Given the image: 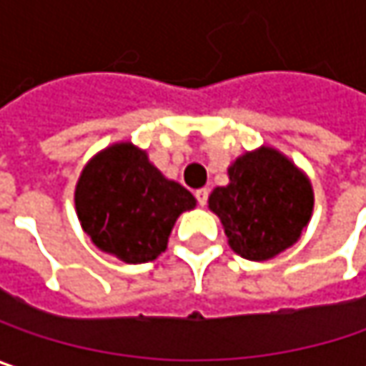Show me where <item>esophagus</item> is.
<instances>
[{
	"label": "esophagus",
	"mask_w": 366,
	"mask_h": 366,
	"mask_svg": "<svg viewBox=\"0 0 366 366\" xmlns=\"http://www.w3.org/2000/svg\"><path fill=\"white\" fill-rule=\"evenodd\" d=\"M194 197H197V203L201 204V207H204L207 201H209V190H207V188H199V190L194 192Z\"/></svg>",
	"instance_id": "obj_1"
}]
</instances>
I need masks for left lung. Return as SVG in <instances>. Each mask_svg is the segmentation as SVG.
I'll return each instance as SVG.
<instances>
[{
	"label": "left lung",
	"instance_id": "8db88e82",
	"mask_svg": "<svg viewBox=\"0 0 366 366\" xmlns=\"http://www.w3.org/2000/svg\"><path fill=\"white\" fill-rule=\"evenodd\" d=\"M229 184L209 197L229 247L250 261H267L292 247L312 213V188L296 165L275 149L238 157L227 169Z\"/></svg>",
	"mask_w": 366,
	"mask_h": 366
}]
</instances>
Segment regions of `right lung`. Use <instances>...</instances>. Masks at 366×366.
I'll use <instances>...</instances> for the list:
<instances>
[{
	"label": "right lung",
	"mask_w": 366,
	"mask_h": 366,
	"mask_svg": "<svg viewBox=\"0 0 366 366\" xmlns=\"http://www.w3.org/2000/svg\"><path fill=\"white\" fill-rule=\"evenodd\" d=\"M74 201L95 247L134 265L157 259L178 215L197 204L184 186L167 180L130 142L114 144L89 162Z\"/></svg>",
	"instance_id": "obj_1"
}]
</instances>
